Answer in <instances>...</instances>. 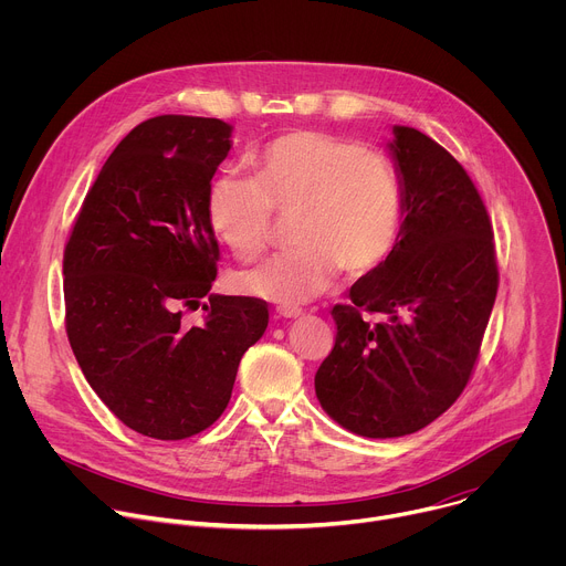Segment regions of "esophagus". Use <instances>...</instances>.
<instances>
[{
  "label": "esophagus",
  "instance_id": "obj_1",
  "mask_svg": "<svg viewBox=\"0 0 566 566\" xmlns=\"http://www.w3.org/2000/svg\"><path fill=\"white\" fill-rule=\"evenodd\" d=\"M300 313H302V308H297V306H277L280 317H297Z\"/></svg>",
  "mask_w": 566,
  "mask_h": 566
}]
</instances>
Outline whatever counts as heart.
Instances as JSON below:
<instances>
[{"label":"heart","instance_id":"heart-1","mask_svg":"<svg viewBox=\"0 0 566 566\" xmlns=\"http://www.w3.org/2000/svg\"><path fill=\"white\" fill-rule=\"evenodd\" d=\"M255 179L217 175L206 195L212 234L239 260L253 262L275 237V219H293L295 253L239 277L251 295L302 304L338 280L374 273L396 249L406 192L394 160L358 140L293 129L253 158Z\"/></svg>","mask_w":566,"mask_h":566}]
</instances>
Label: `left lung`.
Segmentation results:
<instances>
[{"mask_svg": "<svg viewBox=\"0 0 566 566\" xmlns=\"http://www.w3.org/2000/svg\"><path fill=\"white\" fill-rule=\"evenodd\" d=\"M387 143L406 219L394 253L336 304V345L315 396L345 430L391 439L419 432L459 398L497 295L493 226L459 160L423 132L394 125ZM384 319H361V311Z\"/></svg>", "mask_w": 566, "mask_h": 566, "instance_id": "left-lung-1", "label": "left lung"}]
</instances>
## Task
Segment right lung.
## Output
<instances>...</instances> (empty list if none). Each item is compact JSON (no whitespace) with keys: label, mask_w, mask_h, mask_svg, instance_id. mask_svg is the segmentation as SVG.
<instances>
[{"label":"right lung","mask_w":566,"mask_h":566,"mask_svg":"<svg viewBox=\"0 0 566 566\" xmlns=\"http://www.w3.org/2000/svg\"><path fill=\"white\" fill-rule=\"evenodd\" d=\"M230 134L199 116L136 125L98 172L64 249L73 356L114 417L160 441L221 417L241 356L269 327L266 302L210 293L219 247L206 195ZM186 305L207 311L201 326L185 325Z\"/></svg>","instance_id":"1"}]
</instances>
